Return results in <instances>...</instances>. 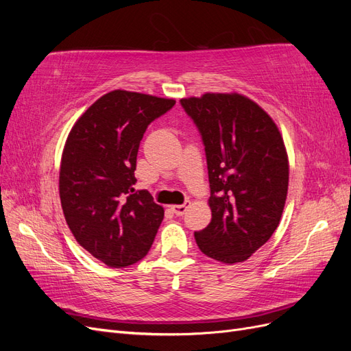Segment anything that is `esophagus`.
<instances>
[{
  "instance_id": "obj_1",
  "label": "esophagus",
  "mask_w": 351,
  "mask_h": 351,
  "mask_svg": "<svg viewBox=\"0 0 351 351\" xmlns=\"http://www.w3.org/2000/svg\"><path fill=\"white\" fill-rule=\"evenodd\" d=\"M189 206H190V202L186 200L183 205H174V206H171V209H173V212H174L177 217H182V215L186 214V210L189 209Z\"/></svg>"
}]
</instances>
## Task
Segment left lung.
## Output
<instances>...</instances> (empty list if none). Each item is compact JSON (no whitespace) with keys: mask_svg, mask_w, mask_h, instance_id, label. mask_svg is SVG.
Wrapping results in <instances>:
<instances>
[{"mask_svg":"<svg viewBox=\"0 0 351 351\" xmlns=\"http://www.w3.org/2000/svg\"><path fill=\"white\" fill-rule=\"evenodd\" d=\"M205 146L210 187L209 226L195 232L202 253L246 261L277 230L289 189V159L277 124L239 93L180 101Z\"/></svg>","mask_w":351,"mask_h":351,"instance_id":"left-lung-1","label":"left lung"}]
</instances>
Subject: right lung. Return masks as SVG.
Listing matches in <instances>:
<instances>
[{
	"instance_id": "obj_1",
	"label": "right lung",
	"mask_w": 351,
	"mask_h": 351,
	"mask_svg": "<svg viewBox=\"0 0 351 351\" xmlns=\"http://www.w3.org/2000/svg\"><path fill=\"white\" fill-rule=\"evenodd\" d=\"M174 99L112 90L73 125L62 151L60 199L74 239L111 268L139 262L164 219L147 190H134L142 137Z\"/></svg>"
}]
</instances>
